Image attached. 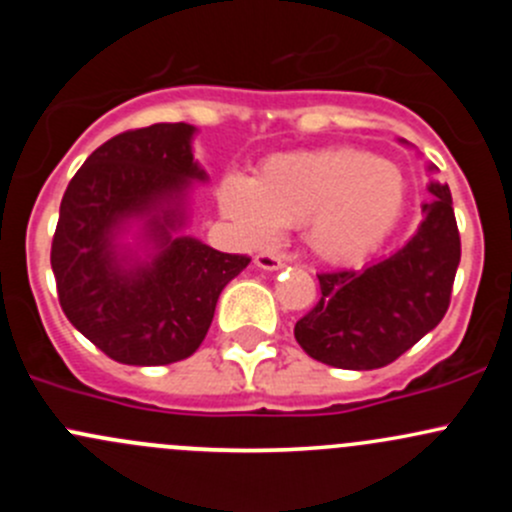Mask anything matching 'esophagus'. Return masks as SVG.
I'll list each match as a JSON object with an SVG mask.
<instances>
[{"instance_id":"obj_1","label":"esophagus","mask_w":512,"mask_h":512,"mask_svg":"<svg viewBox=\"0 0 512 512\" xmlns=\"http://www.w3.org/2000/svg\"><path fill=\"white\" fill-rule=\"evenodd\" d=\"M255 265L260 267V270H265V272H277V270H282V267H285V262H282L280 257L265 255V252H262V255L255 257Z\"/></svg>"}]
</instances>
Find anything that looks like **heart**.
Segmentation results:
<instances>
[{
  "instance_id": "b5f03b06",
  "label": "heart",
  "mask_w": 512,
  "mask_h": 512,
  "mask_svg": "<svg viewBox=\"0 0 512 512\" xmlns=\"http://www.w3.org/2000/svg\"><path fill=\"white\" fill-rule=\"evenodd\" d=\"M220 210L250 245H270L282 227H302L314 257L359 265L391 237L406 208V183L389 160L356 148L282 153L255 178L227 175Z\"/></svg>"
}]
</instances>
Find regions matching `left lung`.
<instances>
[{
	"label": "left lung",
	"mask_w": 512,
	"mask_h": 512,
	"mask_svg": "<svg viewBox=\"0 0 512 512\" xmlns=\"http://www.w3.org/2000/svg\"><path fill=\"white\" fill-rule=\"evenodd\" d=\"M428 193L423 223L399 252L356 272L317 275L322 297L294 324V339L312 359L337 369H381L438 327L451 302L461 237L448 185L431 180Z\"/></svg>",
	"instance_id": "8db88e82"
}]
</instances>
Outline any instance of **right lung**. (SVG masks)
<instances>
[{
    "label": "right lung",
    "instance_id": "add662e5",
    "mask_svg": "<svg viewBox=\"0 0 512 512\" xmlns=\"http://www.w3.org/2000/svg\"><path fill=\"white\" fill-rule=\"evenodd\" d=\"M198 128L153 123L96 148L59 208L51 270L69 322L113 361L163 366L203 344L215 304L250 257L185 235Z\"/></svg>",
    "mask_w": 512,
    "mask_h": 512
}]
</instances>
